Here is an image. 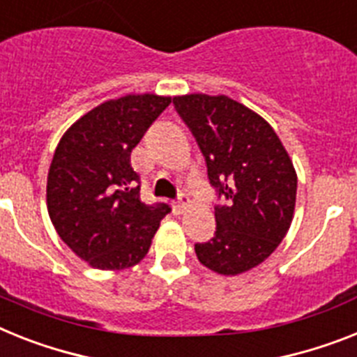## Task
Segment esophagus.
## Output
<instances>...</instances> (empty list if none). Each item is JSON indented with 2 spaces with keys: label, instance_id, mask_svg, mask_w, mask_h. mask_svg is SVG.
<instances>
[{
  "label": "esophagus",
  "instance_id": "esophagus-1",
  "mask_svg": "<svg viewBox=\"0 0 357 357\" xmlns=\"http://www.w3.org/2000/svg\"><path fill=\"white\" fill-rule=\"evenodd\" d=\"M187 202H188V197L185 196V194H181V196L178 197V202L172 203L174 214H181V212L185 211V206H187Z\"/></svg>",
  "mask_w": 357,
  "mask_h": 357
}]
</instances>
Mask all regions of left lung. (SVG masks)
Returning <instances> with one entry per match:
<instances>
[{
  "mask_svg": "<svg viewBox=\"0 0 357 357\" xmlns=\"http://www.w3.org/2000/svg\"><path fill=\"white\" fill-rule=\"evenodd\" d=\"M174 107L196 137L223 205L215 234L196 243L202 265L223 275L250 271L274 252L294 218L298 176L265 119L229 96H176Z\"/></svg>",
  "mask_w": 357,
  "mask_h": 357,
  "instance_id": "1",
  "label": "left lung"
}]
</instances>
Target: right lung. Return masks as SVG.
<instances>
[{
	"instance_id": "add662e5",
	"label": "right lung",
	"mask_w": 357,
	"mask_h": 357,
	"mask_svg": "<svg viewBox=\"0 0 357 357\" xmlns=\"http://www.w3.org/2000/svg\"><path fill=\"white\" fill-rule=\"evenodd\" d=\"M172 98L127 94L105 101L72 123L59 139L47 178V208L59 238L100 271L142 261L165 203L139 199V176L130 152Z\"/></svg>"
}]
</instances>
